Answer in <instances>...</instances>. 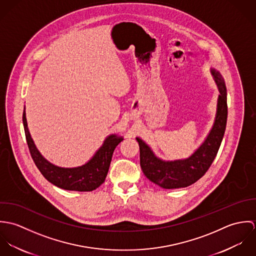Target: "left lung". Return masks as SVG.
Returning <instances> with one entry per match:
<instances>
[{
	"label": "left lung",
	"mask_w": 256,
	"mask_h": 256,
	"mask_svg": "<svg viewBox=\"0 0 256 256\" xmlns=\"http://www.w3.org/2000/svg\"><path fill=\"white\" fill-rule=\"evenodd\" d=\"M219 88L217 115L214 126L205 142L188 158L164 162L158 158L152 150L140 139V164L146 178L166 188L174 189L189 186L200 180L211 166L219 150L228 118L226 88L220 74L212 70Z\"/></svg>",
	"instance_id": "obj_1"
}]
</instances>
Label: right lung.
I'll return each mask as SVG.
<instances>
[{"mask_svg": "<svg viewBox=\"0 0 256 256\" xmlns=\"http://www.w3.org/2000/svg\"><path fill=\"white\" fill-rule=\"evenodd\" d=\"M22 122L26 143L37 168L49 182L65 190L92 191L100 186L108 176L113 152L123 140L122 137L110 135L88 162L78 168H64L50 164L38 152L28 128L26 108L22 113Z\"/></svg>", "mask_w": 256, "mask_h": 256, "instance_id": "right-lung-1", "label": "right lung"}]
</instances>
